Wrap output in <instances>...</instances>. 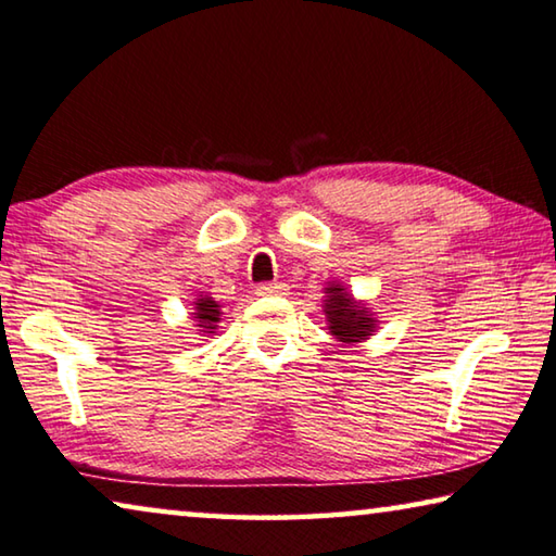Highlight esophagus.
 <instances>
[{
	"instance_id": "34e87169",
	"label": "esophagus",
	"mask_w": 556,
	"mask_h": 556,
	"mask_svg": "<svg viewBox=\"0 0 556 556\" xmlns=\"http://www.w3.org/2000/svg\"><path fill=\"white\" fill-rule=\"evenodd\" d=\"M257 294L260 296H279V294H285V285H281V281H262V285L257 287Z\"/></svg>"
}]
</instances>
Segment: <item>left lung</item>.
I'll use <instances>...</instances> for the list:
<instances>
[{
  "mask_svg": "<svg viewBox=\"0 0 556 556\" xmlns=\"http://www.w3.org/2000/svg\"><path fill=\"white\" fill-rule=\"evenodd\" d=\"M326 296L324 299L326 306L324 312L329 316V329L333 337L343 343H356L361 339L371 337L374 331V319L364 306H358L354 302V296H349L339 285L326 287Z\"/></svg>",
  "mask_w": 556,
  "mask_h": 556,
  "instance_id": "8db88e82",
  "label": "left lung"
}]
</instances>
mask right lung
<instances>
[{"label": "right lung", "instance_id": "right-lung-1", "mask_svg": "<svg viewBox=\"0 0 556 556\" xmlns=\"http://www.w3.org/2000/svg\"><path fill=\"white\" fill-rule=\"evenodd\" d=\"M195 319L200 321L198 326H202V329H207V333H213L210 329H215V324L219 321V304L213 302V299H210V296L198 299Z\"/></svg>", "mask_w": 556, "mask_h": 556}]
</instances>
